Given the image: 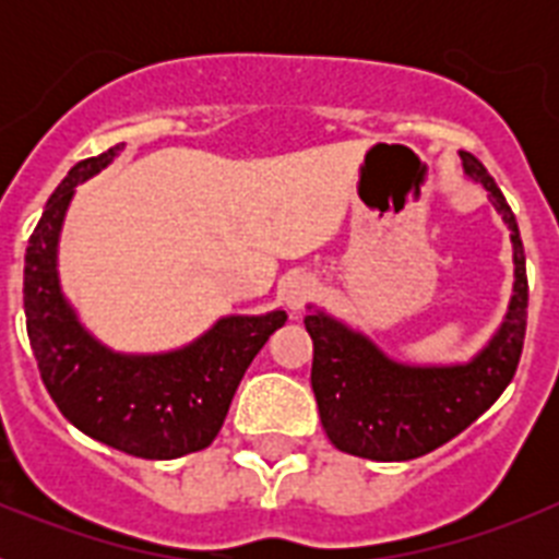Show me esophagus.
Here are the masks:
<instances>
[{
    "mask_svg": "<svg viewBox=\"0 0 559 559\" xmlns=\"http://www.w3.org/2000/svg\"><path fill=\"white\" fill-rule=\"evenodd\" d=\"M319 283H316V276L308 274V271H294L283 280V299L290 310H302L305 302H308L310 296L316 294Z\"/></svg>",
    "mask_w": 559,
    "mask_h": 559,
    "instance_id": "34e87169",
    "label": "esophagus"
}]
</instances>
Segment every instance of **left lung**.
<instances>
[{
    "instance_id": "left-lung-1",
    "label": "left lung",
    "mask_w": 559,
    "mask_h": 559,
    "mask_svg": "<svg viewBox=\"0 0 559 559\" xmlns=\"http://www.w3.org/2000/svg\"><path fill=\"white\" fill-rule=\"evenodd\" d=\"M464 173L481 181L492 206L512 231L515 288L510 310L490 344L453 367H408L380 353L364 333L310 310L305 328L313 338V386L324 433L338 451L374 462L426 456L476 423L510 386L526 335V254L503 192L473 153H459Z\"/></svg>"
}]
</instances>
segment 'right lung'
<instances>
[{"instance_id": "obj_1", "label": "right lung", "mask_w": 559, "mask_h": 559, "mask_svg": "<svg viewBox=\"0 0 559 559\" xmlns=\"http://www.w3.org/2000/svg\"><path fill=\"white\" fill-rule=\"evenodd\" d=\"M122 151L78 162L49 195L24 254V316L29 347L58 412L86 437L140 459H179L212 445L246 369L285 310L226 316L173 353L122 355L103 347L78 322L58 283V237L81 181Z\"/></svg>"}]
</instances>
